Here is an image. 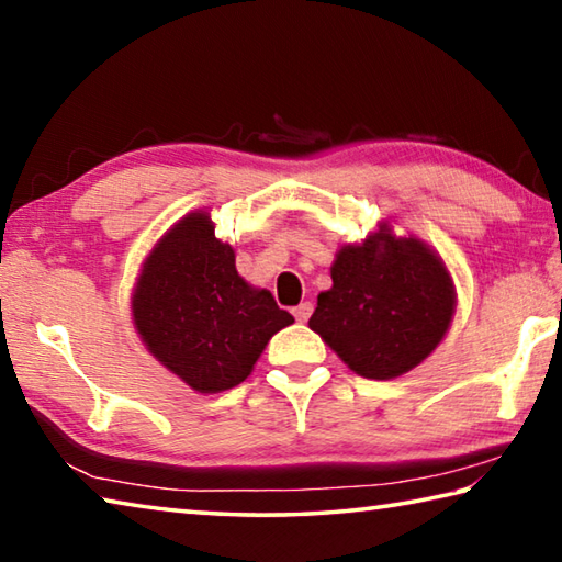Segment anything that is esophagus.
Here are the masks:
<instances>
[{"label":"esophagus","mask_w":562,"mask_h":562,"mask_svg":"<svg viewBox=\"0 0 562 562\" xmlns=\"http://www.w3.org/2000/svg\"><path fill=\"white\" fill-rule=\"evenodd\" d=\"M312 310H315V307H312V302H300L297 307L292 310V315H294V319H297V322H307L310 315H312Z\"/></svg>","instance_id":"34e87169"}]
</instances>
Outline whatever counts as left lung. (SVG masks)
<instances>
[{
	"mask_svg": "<svg viewBox=\"0 0 562 562\" xmlns=\"http://www.w3.org/2000/svg\"><path fill=\"white\" fill-rule=\"evenodd\" d=\"M456 312L443 260L418 237L386 223L361 245H341L331 288L319 292L310 329L364 379H394L431 355Z\"/></svg>",
	"mask_w": 562,
	"mask_h": 562,
	"instance_id": "1",
	"label": "left lung"
}]
</instances>
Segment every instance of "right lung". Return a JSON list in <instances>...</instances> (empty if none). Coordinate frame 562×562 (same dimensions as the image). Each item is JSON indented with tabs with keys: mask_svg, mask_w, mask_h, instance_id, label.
Returning <instances> with one entry per match:
<instances>
[{
	"mask_svg": "<svg viewBox=\"0 0 562 562\" xmlns=\"http://www.w3.org/2000/svg\"><path fill=\"white\" fill-rule=\"evenodd\" d=\"M133 325L160 364L201 394L250 376L272 335L294 322L268 290L235 270L205 211L188 213L160 237L131 297Z\"/></svg>",
	"mask_w": 562,
	"mask_h": 562,
	"instance_id": "add662e5",
	"label": "right lung"
}]
</instances>
